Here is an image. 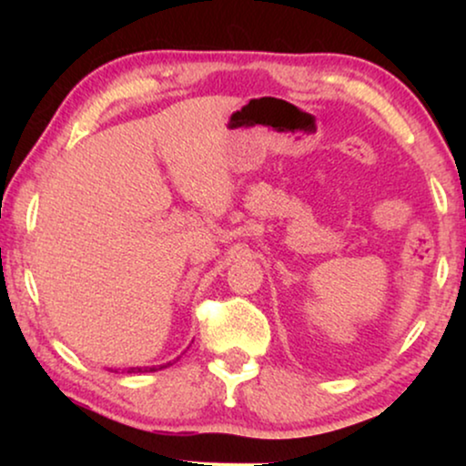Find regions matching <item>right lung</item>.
Wrapping results in <instances>:
<instances>
[{"label": "right lung", "mask_w": 466, "mask_h": 466, "mask_svg": "<svg viewBox=\"0 0 466 466\" xmlns=\"http://www.w3.org/2000/svg\"><path fill=\"white\" fill-rule=\"evenodd\" d=\"M163 367H169V362L167 365H161L158 369H163ZM146 371H157L155 367H148V369H139V367H131V369H127V373H146Z\"/></svg>", "instance_id": "right-lung-1"}]
</instances>
